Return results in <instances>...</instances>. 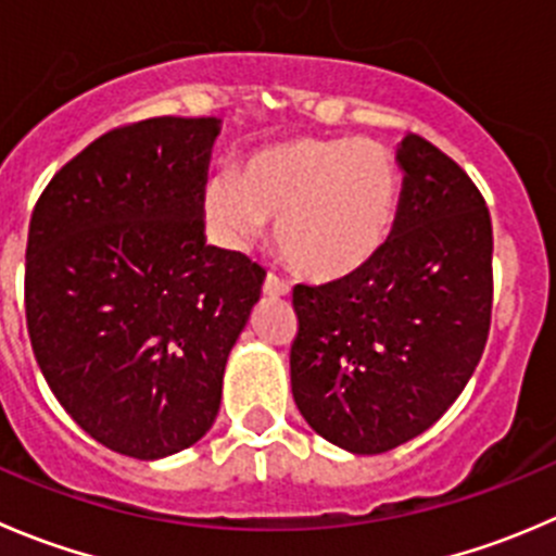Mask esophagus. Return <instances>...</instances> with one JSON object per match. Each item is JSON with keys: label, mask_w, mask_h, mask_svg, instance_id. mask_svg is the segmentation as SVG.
Masks as SVG:
<instances>
[{"label": "esophagus", "mask_w": 556, "mask_h": 556, "mask_svg": "<svg viewBox=\"0 0 556 556\" xmlns=\"http://www.w3.org/2000/svg\"><path fill=\"white\" fill-rule=\"evenodd\" d=\"M263 293L274 295V299H279V295H288L290 293V285L285 282V279H279L277 274H268L266 282H263Z\"/></svg>", "instance_id": "1"}]
</instances>
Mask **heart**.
<instances>
[{
	"label": "heart",
	"instance_id": "heart-1",
	"mask_svg": "<svg viewBox=\"0 0 556 556\" xmlns=\"http://www.w3.org/2000/svg\"><path fill=\"white\" fill-rule=\"evenodd\" d=\"M399 168L366 138H293L250 154L241 176L217 174L203 212L230 247H244L277 223L290 268L312 279L361 271L391 239Z\"/></svg>",
	"mask_w": 556,
	"mask_h": 556
}]
</instances>
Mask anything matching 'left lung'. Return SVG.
<instances>
[{"instance_id": "left-lung-1", "label": "left lung", "mask_w": 556, "mask_h": 556, "mask_svg": "<svg viewBox=\"0 0 556 556\" xmlns=\"http://www.w3.org/2000/svg\"><path fill=\"white\" fill-rule=\"evenodd\" d=\"M396 223L371 263L295 285V407L328 443L386 454L465 391L492 323V217L470 176L407 132Z\"/></svg>"}]
</instances>
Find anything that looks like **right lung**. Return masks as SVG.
I'll use <instances>...</instances> for the list:
<instances>
[{
	"mask_svg": "<svg viewBox=\"0 0 556 556\" xmlns=\"http://www.w3.org/2000/svg\"><path fill=\"white\" fill-rule=\"evenodd\" d=\"M219 118L100 135L42 190L26 241V328L42 377L89 438L132 459L212 429L266 268L206 244Z\"/></svg>",
	"mask_w": 556,
	"mask_h": 556,
	"instance_id": "add662e5",
	"label": "right lung"
}]
</instances>
